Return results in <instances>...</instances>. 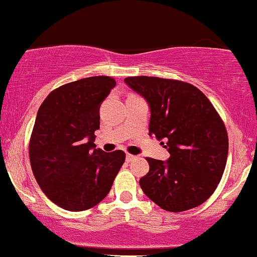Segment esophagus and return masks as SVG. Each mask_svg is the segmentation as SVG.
<instances>
[{"mask_svg":"<svg viewBox=\"0 0 257 257\" xmlns=\"http://www.w3.org/2000/svg\"><path fill=\"white\" fill-rule=\"evenodd\" d=\"M137 158V156H133V155H126L125 156V159H126V162H132V161H134V159Z\"/></svg>","mask_w":257,"mask_h":257,"instance_id":"esophagus-1","label":"esophagus"}]
</instances>
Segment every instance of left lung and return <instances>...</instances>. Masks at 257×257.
I'll list each match as a JSON object with an SVG mask.
<instances>
[{
	"instance_id": "obj_1",
	"label": "left lung",
	"mask_w": 257,
	"mask_h": 257,
	"mask_svg": "<svg viewBox=\"0 0 257 257\" xmlns=\"http://www.w3.org/2000/svg\"><path fill=\"white\" fill-rule=\"evenodd\" d=\"M125 84L149 104V135L164 144L167 161L147 158L141 190L173 213L204 203L216 190L228 155V138L219 113L198 88L158 77H126Z\"/></svg>"
}]
</instances>
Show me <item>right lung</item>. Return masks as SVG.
Returning <instances> with one entry per match:
<instances>
[{"label":"right lung","mask_w":257,"mask_h":257,"mask_svg":"<svg viewBox=\"0 0 257 257\" xmlns=\"http://www.w3.org/2000/svg\"><path fill=\"white\" fill-rule=\"evenodd\" d=\"M116 81L82 78L53 90L40 106L30 139L32 172L42 191L70 211L93 208L107 196L125 159L120 150L95 149L100 105Z\"/></svg>","instance_id":"obj_1"}]
</instances>
